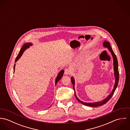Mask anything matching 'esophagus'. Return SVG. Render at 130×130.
Listing matches in <instances>:
<instances>
[{
	"mask_svg": "<svg viewBox=\"0 0 130 130\" xmlns=\"http://www.w3.org/2000/svg\"><path fill=\"white\" fill-rule=\"evenodd\" d=\"M70 73H71V71L69 69H67L64 70V74L66 75H69L70 74Z\"/></svg>",
	"mask_w": 130,
	"mask_h": 130,
	"instance_id": "esophagus-1",
	"label": "esophagus"
}]
</instances>
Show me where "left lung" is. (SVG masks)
Instances as JSON below:
<instances>
[{
  "label": "left lung",
  "mask_w": 130,
  "mask_h": 130,
  "mask_svg": "<svg viewBox=\"0 0 130 130\" xmlns=\"http://www.w3.org/2000/svg\"><path fill=\"white\" fill-rule=\"evenodd\" d=\"M103 46H104V47L107 48L108 49V50L111 53L112 57L114 76H115V84L113 86V88L111 91V93H110L106 98H105V99L101 101H99V102H93V103H86V102H84L79 100L78 99V98L77 97L75 93V90H74L75 80H74V77L73 76L71 77V82L72 83V84L73 85V88H74V95H75L76 99L81 104H82L85 106H89V107H99L100 106H102V105L106 104L111 98V96L113 94V93L115 92L116 88H117V86L118 85L119 79V70H118V62L117 58L116 57V56L115 55V53H113V52L112 50V48L111 46L110 43L109 41H107L106 40H105V41L103 42Z\"/></svg>",
  "instance_id": "8db88e82"
}]
</instances>
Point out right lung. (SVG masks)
<instances>
[{"label": "right lung", "instance_id": "1", "mask_svg": "<svg viewBox=\"0 0 130 130\" xmlns=\"http://www.w3.org/2000/svg\"><path fill=\"white\" fill-rule=\"evenodd\" d=\"M32 43L31 42H27L25 44H24L21 47V48L20 49V52L18 54V55L17 56L16 59H15V62H16L20 58V57L22 56L23 53H24V52L27 49V48H28L30 46H32ZM15 64H14V67H13V71H14V70H15ZM64 72V71L63 70H61L60 71L59 73L57 74V76L56 77V80H55V85H56L57 83L61 78V77H62L63 75V73Z\"/></svg>", "mask_w": 130, "mask_h": 130}]
</instances>
